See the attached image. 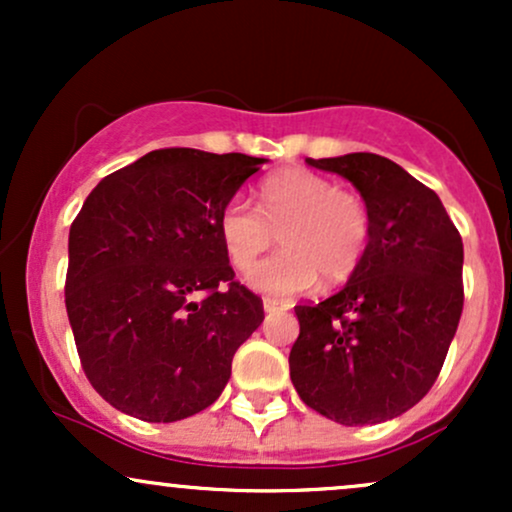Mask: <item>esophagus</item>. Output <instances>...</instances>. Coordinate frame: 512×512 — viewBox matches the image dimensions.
Instances as JSON below:
<instances>
[{"label": "esophagus", "mask_w": 512, "mask_h": 512, "mask_svg": "<svg viewBox=\"0 0 512 512\" xmlns=\"http://www.w3.org/2000/svg\"><path fill=\"white\" fill-rule=\"evenodd\" d=\"M262 308H264V313H276V310H284V308H286V303L274 301V298H264V301H262Z\"/></svg>", "instance_id": "obj_1"}]
</instances>
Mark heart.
<instances>
[{
    "label": "heart",
    "mask_w": 512,
    "mask_h": 512,
    "mask_svg": "<svg viewBox=\"0 0 512 512\" xmlns=\"http://www.w3.org/2000/svg\"><path fill=\"white\" fill-rule=\"evenodd\" d=\"M219 233L231 262L248 269L281 240L279 255L250 269V289L289 298L322 284H342L356 272L370 240V211L361 195L339 190L325 175L286 170L262 185L260 209L233 197L219 214Z\"/></svg>",
    "instance_id": "1"
}]
</instances>
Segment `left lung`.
<instances>
[{
  "mask_svg": "<svg viewBox=\"0 0 512 512\" xmlns=\"http://www.w3.org/2000/svg\"><path fill=\"white\" fill-rule=\"evenodd\" d=\"M342 175L370 211L366 255L342 291L296 305L298 397L344 426L395 419L436 383L462 315V238L424 182L378 154L305 158Z\"/></svg>",
  "mask_w": 512,
  "mask_h": 512,
  "instance_id": "1",
  "label": "left lung"
}]
</instances>
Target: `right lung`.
Wrapping results in <instances>:
<instances>
[{"mask_svg": "<svg viewBox=\"0 0 512 512\" xmlns=\"http://www.w3.org/2000/svg\"><path fill=\"white\" fill-rule=\"evenodd\" d=\"M267 158L158 149L103 178L69 228V325L88 383L151 424L214 404L264 320L219 233Z\"/></svg>", "mask_w": 512, "mask_h": 512, "instance_id": "add662e5", "label": "right lung"}]
</instances>
